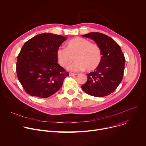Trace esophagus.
<instances>
[{"label": "esophagus", "mask_w": 146, "mask_h": 146, "mask_svg": "<svg viewBox=\"0 0 146 146\" xmlns=\"http://www.w3.org/2000/svg\"><path fill=\"white\" fill-rule=\"evenodd\" d=\"M69 75H70V76H76V75H77V73H69Z\"/></svg>", "instance_id": "obj_1"}]
</instances>
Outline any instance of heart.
Returning <instances> with one entry per match:
<instances>
[{"mask_svg":"<svg viewBox=\"0 0 146 146\" xmlns=\"http://www.w3.org/2000/svg\"><path fill=\"white\" fill-rule=\"evenodd\" d=\"M56 56L59 64L64 68L68 67L76 58L77 61L69 67L71 71H92L100 65L102 53L98 45L92 44L86 38L76 37L68 41L67 47H59Z\"/></svg>","mask_w":146,"mask_h":146,"instance_id":"heart-1","label":"heart"}]
</instances>
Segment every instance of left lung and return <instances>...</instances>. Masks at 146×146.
Wrapping results in <instances>:
<instances>
[{
  "mask_svg": "<svg viewBox=\"0 0 146 146\" xmlns=\"http://www.w3.org/2000/svg\"><path fill=\"white\" fill-rule=\"evenodd\" d=\"M84 37L92 39L102 53L99 66L87 74V81L81 86L86 93L95 97H103L113 92L121 83L125 68V59L120 46L109 36L99 32H91Z\"/></svg>",
  "mask_w": 146,
  "mask_h": 146,
  "instance_id": "left-lung-1",
  "label": "left lung"
}]
</instances>
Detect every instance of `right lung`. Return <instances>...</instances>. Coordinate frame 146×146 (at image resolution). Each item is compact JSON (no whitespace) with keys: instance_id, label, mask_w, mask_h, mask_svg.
Returning a JSON list of instances; mask_svg holds the SVG:
<instances>
[{"instance_id":"1","label":"right lung","mask_w":146,"mask_h":146,"mask_svg":"<svg viewBox=\"0 0 146 146\" xmlns=\"http://www.w3.org/2000/svg\"><path fill=\"white\" fill-rule=\"evenodd\" d=\"M66 39L45 33L24 44L18 55L16 70L20 83L31 96L46 98L62 87L69 73L58 64L56 52Z\"/></svg>"}]
</instances>
